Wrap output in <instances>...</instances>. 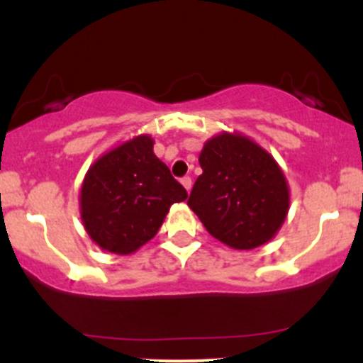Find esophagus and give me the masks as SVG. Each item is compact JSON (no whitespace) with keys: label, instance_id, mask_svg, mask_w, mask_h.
I'll return each instance as SVG.
<instances>
[{"label":"esophagus","instance_id":"esophagus-1","mask_svg":"<svg viewBox=\"0 0 363 363\" xmlns=\"http://www.w3.org/2000/svg\"><path fill=\"white\" fill-rule=\"evenodd\" d=\"M181 184L184 186L186 188V191H191V186H193V181H191V177H182L181 179Z\"/></svg>","mask_w":363,"mask_h":363}]
</instances>
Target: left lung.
<instances>
[{
    "label": "left lung",
    "instance_id": "left-lung-1",
    "mask_svg": "<svg viewBox=\"0 0 363 363\" xmlns=\"http://www.w3.org/2000/svg\"><path fill=\"white\" fill-rule=\"evenodd\" d=\"M199 175L188 205L207 232L233 250H255L276 237L290 211L283 170L242 133L208 138L200 152Z\"/></svg>",
    "mask_w": 363,
    "mask_h": 363
}]
</instances>
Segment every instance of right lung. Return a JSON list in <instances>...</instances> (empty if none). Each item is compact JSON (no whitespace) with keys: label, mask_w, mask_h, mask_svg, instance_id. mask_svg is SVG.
<instances>
[{"label":"right lung","mask_w":363,"mask_h":363,"mask_svg":"<svg viewBox=\"0 0 363 363\" xmlns=\"http://www.w3.org/2000/svg\"><path fill=\"white\" fill-rule=\"evenodd\" d=\"M151 135H138L94 161L80 188V218L96 246L131 255L158 233L174 203L188 199L152 151Z\"/></svg>","instance_id":"1"}]
</instances>
